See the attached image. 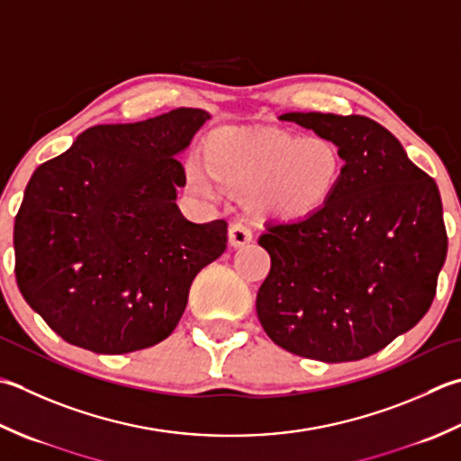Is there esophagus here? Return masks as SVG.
<instances>
[{
	"instance_id": "1",
	"label": "esophagus",
	"mask_w": 461,
	"mask_h": 461,
	"mask_svg": "<svg viewBox=\"0 0 461 461\" xmlns=\"http://www.w3.org/2000/svg\"><path fill=\"white\" fill-rule=\"evenodd\" d=\"M228 240H230V246L231 248L246 246V243L251 241V230L248 228V225H243L241 221L231 223L230 225V231H228Z\"/></svg>"
}]
</instances>
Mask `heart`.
Wrapping results in <instances>:
<instances>
[{"mask_svg":"<svg viewBox=\"0 0 461 461\" xmlns=\"http://www.w3.org/2000/svg\"><path fill=\"white\" fill-rule=\"evenodd\" d=\"M344 153L326 135L230 130L213 135L205 158L192 153L184 164L185 185L207 200L223 187L246 192L256 212L300 220L318 212L344 176Z\"/></svg>","mask_w":461,"mask_h":461,"instance_id":"b5f03b06","label":"heart"}]
</instances>
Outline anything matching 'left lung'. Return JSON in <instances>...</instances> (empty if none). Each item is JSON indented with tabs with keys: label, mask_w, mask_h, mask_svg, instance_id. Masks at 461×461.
Masks as SVG:
<instances>
[{
	"label": "left lung",
	"mask_w": 461,
	"mask_h": 461,
	"mask_svg": "<svg viewBox=\"0 0 461 461\" xmlns=\"http://www.w3.org/2000/svg\"><path fill=\"white\" fill-rule=\"evenodd\" d=\"M344 153V176L318 212L267 223L272 269L256 300L269 339L295 356L356 362L426 315L447 254L438 185L402 143L364 115L284 113Z\"/></svg>",
	"instance_id": "obj_1"
}]
</instances>
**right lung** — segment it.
I'll use <instances>...</instances> for the list:
<instances>
[{
    "label": "right lung",
    "instance_id": "obj_1",
    "mask_svg": "<svg viewBox=\"0 0 461 461\" xmlns=\"http://www.w3.org/2000/svg\"><path fill=\"white\" fill-rule=\"evenodd\" d=\"M210 113L177 107L94 125L33 171L15 215V279L71 346L151 348L176 330L194 277L228 246V223H194L176 203V159Z\"/></svg>",
    "mask_w": 461,
    "mask_h": 461
}]
</instances>
